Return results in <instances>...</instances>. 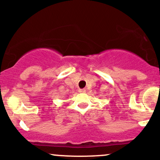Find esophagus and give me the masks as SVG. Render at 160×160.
I'll return each mask as SVG.
<instances>
[{
  "label": "esophagus",
  "instance_id": "obj_1",
  "mask_svg": "<svg viewBox=\"0 0 160 160\" xmlns=\"http://www.w3.org/2000/svg\"><path fill=\"white\" fill-rule=\"evenodd\" d=\"M85 91H86V90H85V89H80V90H79V92H80V93H84Z\"/></svg>",
  "mask_w": 160,
  "mask_h": 160
}]
</instances>
